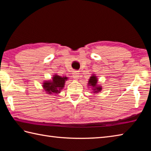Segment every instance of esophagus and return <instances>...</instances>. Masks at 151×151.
Segmentation results:
<instances>
[{"instance_id": "obj_1", "label": "esophagus", "mask_w": 151, "mask_h": 151, "mask_svg": "<svg viewBox=\"0 0 151 151\" xmlns=\"http://www.w3.org/2000/svg\"><path fill=\"white\" fill-rule=\"evenodd\" d=\"M73 77H74V78H75V79H78L79 78V73L78 72V71H74L73 73Z\"/></svg>"}]
</instances>
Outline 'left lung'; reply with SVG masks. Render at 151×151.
<instances>
[{"label": "left lung", "instance_id": "1", "mask_svg": "<svg viewBox=\"0 0 151 151\" xmlns=\"http://www.w3.org/2000/svg\"><path fill=\"white\" fill-rule=\"evenodd\" d=\"M88 87L91 89V91L93 94L101 92L102 90V86L100 84H98V78L94 74H92L89 79Z\"/></svg>", "mask_w": 151, "mask_h": 151}]
</instances>
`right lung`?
<instances>
[{
    "label": "right lung",
    "mask_w": 151,
    "mask_h": 151,
    "mask_svg": "<svg viewBox=\"0 0 151 151\" xmlns=\"http://www.w3.org/2000/svg\"><path fill=\"white\" fill-rule=\"evenodd\" d=\"M67 80L68 77L67 76H61L55 74L52 76V80L43 82L42 85L43 90L46 93L49 95L59 94L64 88Z\"/></svg>",
    "instance_id": "obj_1"
}]
</instances>
